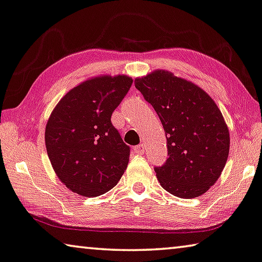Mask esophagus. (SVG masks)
Segmentation results:
<instances>
[{
  "label": "esophagus",
  "instance_id": "esophagus-1",
  "mask_svg": "<svg viewBox=\"0 0 262 262\" xmlns=\"http://www.w3.org/2000/svg\"><path fill=\"white\" fill-rule=\"evenodd\" d=\"M145 148H146V147H145L144 144H139V145H137V146L134 147V151L137 154H143L145 152Z\"/></svg>",
  "mask_w": 262,
  "mask_h": 262
}]
</instances>
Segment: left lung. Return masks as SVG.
<instances>
[{"instance_id":"8db88e82","label":"left lung","mask_w":262,"mask_h":262,"mask_svg":"<svg viewBox=\"0 0 262 262\" xmlns=\"http://www.w3.org/2000/svg\"><path fill=\"white\" fill-rule=\"evenodd\" d=\"M159 116L168 159L154 167L161 187L181 199L203 195L221 177L230 135L216 103L196 84L165 71L135 80Z\"/></svg>"}]
</instances>
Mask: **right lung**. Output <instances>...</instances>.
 Returning a JSON list of instances; mask_svg holds the SVG:
<instances>
[{
    "label": "right lung",
    "instance_id": "obj_1",
    "mask_svg": "<svg viewBox=\"0 0 262 262\" xmlns=\"http://www.w3.org/2000/svg\"><path fill=\"white\" fill-rule=\"evenodd\" d=\"M132 82L125 75L87 80L68 92L51 114L45 128L47 156L60 181L76 194H105L126 169L130 147L111 115Z\"/></svg>",
    "mask_w": 262,
    "mask_h": 262
}]
</instances>
